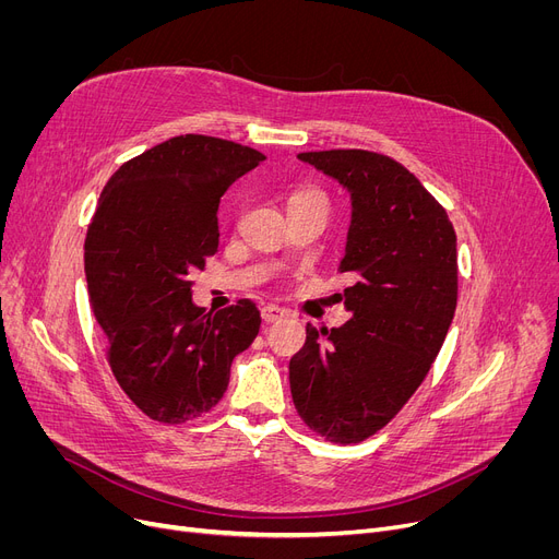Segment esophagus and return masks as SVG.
I'll list each match as a JSON object with an SVG mask.
<instances>
[{"label": "esophagus", "instance_id": "obj_1", "mask_svg": "<svg viewBox=\"0 0 559 559\" xmlns=\"http://www.w3.org/2000/svg\"><path fill=\"white\" fill-rule=\"evenodd\" d=\"M260 314H262V321H267V324H272V321H278V319L287 317V310L278 308V306H264L260 310Z\"/></svg>", "mask_w": 559, "mask_h": 559}]
</instances>
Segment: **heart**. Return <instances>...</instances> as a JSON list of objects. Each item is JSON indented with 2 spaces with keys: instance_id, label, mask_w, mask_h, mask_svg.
<instances>
[{
  "instance_id": "heart-1",
  "label": "heart",
  "mask_w": 559,
  "mask_h": 559,
  "mask_svg": "<svg viewBox=\"0 0 559 559\" xmlns=\"http://www.w3.org/2000/svg\"><path fill=\"white\" fill-rule=\"evenodd\" d=\"M297 197H304V194H297Z\"/></svg>"
}]
</instances>
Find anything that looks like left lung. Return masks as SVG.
<instances>
[{"mask_svg": "<svg viewBox=\"0 0 559 559\" xmlns=\"http://www.w3.org/2000/svg\"><path fill=\"white\" fill-rule=\"evenodd\" d=\"M299 160L350 194L337 272L350 278L340 329L306 326L289 360L299 417L335 444L388 426L417 392L457 306V242L442 205L390 156L365 150L306 152Z\"/></svg>", "mask_w": 559, "mask_h": 559, "instance_id": "1", "label": "left lung"}]
</instances>
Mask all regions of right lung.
Segmentation results:
<instances>
[{
  "label": "right lung",
  "mask_w": 559,
  "mask_h": 559,
  "mask_svg": "<svg viewBox=\"0 0 559 559\" xmlns=\"http://www.w3.org/2000/svg\"><path fill=\"white\" fill-rule=\"evenodd\" d=\"M262 160L238 142L176 135L124 163L102 190L83 247L87 292L115 380L154 421L209 413L233 358L258 335L253 301L205 312L192 304L190 274L219 247L222 194Z\"/></svg>",
  "instance_id": "1"
}]
</instances>
